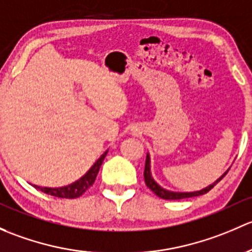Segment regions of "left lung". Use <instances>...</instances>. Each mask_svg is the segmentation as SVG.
I'll list each match as a JSON object with an SVG mask.
<instances>
[{
	"label": "left lung",
	"mask_w": 252,
	"mask_h": 252,
	"mask_svg": "<svg viewBox=\"0 0 252 252\" xmlns=\"http://www.w3.org/2000/svg\"><path fill=\"white\" fill-rule=\"evenodd\" d=\"M229 171L228 168L224 173L221 176L220 178H217L214 183H211L210 186L205 187V188L200 189V190H195V191H173V190H168V189L162 188L159 183H157V181L153 178L152 176V170H150V155L149 153L147 154V159H145V168H144V181L145 184H147L148 188L153 191L154 194H157L159 198L161 199H166V200H180V199H186V198H191V196H199L203 195V194L207 193L209 190H211L220 181L227 175V172Z\"/></svg>",
	"instance_id": "1"
}]
</instances>
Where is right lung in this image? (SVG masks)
Listing matches in <instances>:
<instances>
[{
    "instance_id": "add662e5",
    "label": "right lung",
    "mask_w": 252,
    "mask_h": 252,
    "mask_svg": "<svg viewBox=\"0 0 252 252\" xmlns=\"http://www.w3.org/2000/svg\"><path fill=\"white\" fill-rule=\"evenodd\" d=\"M108 154V150H105L102 155H100L99 159L92 165V167L82 176L81 178H79L75 182L68 184V186L64 187H56V188H51V187H40V186H33L38 190L43 191V193L48 194V195L57 196V198H65V199H74L79 198L80 195L85 193L93 183H94L95 177L98 175V171H99L100 166L103 164V160L105 159Z\"/></svg>"
}]
</instances>
